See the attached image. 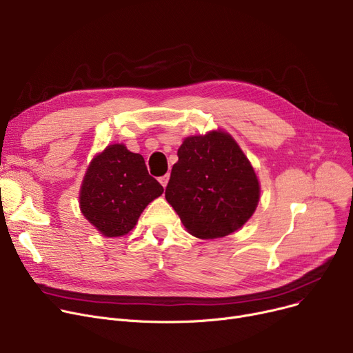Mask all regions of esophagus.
Masks as SVG:
<instances>
[{
  "label": "esophagus",
  "mask_w": 353,
  "mask_h": 353,
  "mask_svg": "<svg viewBox=\"0 0 353 353\" xmlns=\"http://www.w3.org/2000/svg\"><path fill=\"white\" fill-rule=\"evenodd\" d=\"M159 181L161 183V186H163V188H165V186H167V183H169V174H164V176H161V177L159 179Z\"/></svg>",
  "instance_id": "obj_1"
}]
</instances>
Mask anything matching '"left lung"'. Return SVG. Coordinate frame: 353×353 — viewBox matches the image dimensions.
<instances>
[{
	"label": "left lung",
	"instance_id": "left-lung-1",
	"mask_svg": "<svg viewBox=\"0 0 353 353\" xmlns=\"http://www.w3.org/2000/svg\"><path fill=\"white\" fill-rule=\"evenodd\" d=\"M165 200L200 239L223 237L256 210L261 188L249 160L223 132L188 137L177 150Z\"/></svg>",
	"mask_w": 353,
	"mask_h": 353
}]
</instances>
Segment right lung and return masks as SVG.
<instances>
[{
    "label": "right lung",
    "instance_id": "obj_1",
    "mask_svg": "<svg viewBox=\"0 0 353 353\" xmlns=\"http://www.w3.org/2000/svg\"><path fill=\"white\" fill-rule=\"evenodd\" d=\"M163 190L148 174L143 156L113 144L91 161L83 180L80 208L101 234L117 237L136 226L141 212Z\"/></svg>",
    "mask_w": 353,
    "mask_h": 353
}]
</instances>
